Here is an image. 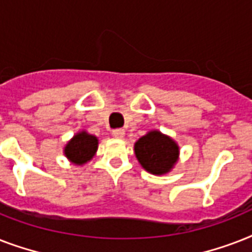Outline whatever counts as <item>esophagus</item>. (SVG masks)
Returning <instances> with one entry per match:
<instances>
[{
  "label": "esophagus",
  "instance_id": "34e87169",
  "mask_svg": "<svg viewBox=\"0 0 252 252\" xmlns=\"http://www.w3.org/2000/svg\"><path fill=\"white\" fill-rule=\"evenodd\" d=\"M124 134H126V132H124V129H122V128H116V129L112 130V136L116 138H123L124 137Z\"/></svg>",
  "mask_w": 252,
  "mask_h": 252
}]
</instances>
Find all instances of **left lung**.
I'll return each mask as SVG.
<instances>
[{"instance_id":"obj_1","label":"left lung","mask_w":252,"mask_h":252,"mask_svg":"<svg viewBox=\"0 0 252 252\" xmlns=\"http://www.w3.org/2000/svg\"><path fill=\"white\" fill-rule=\"evenodd\" d=\"M134 153L146 171L161 175L170 171L175 165L179 148L170 137L153 130L134 144Z\"/></svg>"}]
</instances>
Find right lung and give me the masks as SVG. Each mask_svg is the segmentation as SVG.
<instances>
[{
  "label": "right lung",
  "instance_id": "add662e5",
  "mask_svg": "<svg viewBox=\"0 0 252 252\" xmlns=\"http://www.w3.org/2000/svg\"><path fill=\"white\" fill-rule=\"evenodd\" d=\"M98 149V140L95 136L87 134L86 132L77 133L65 146V156L76 165H84L94 157Z\"/></svg>",
  "mask_w": 252,
  "mask_h": 252
}]
</instances>
